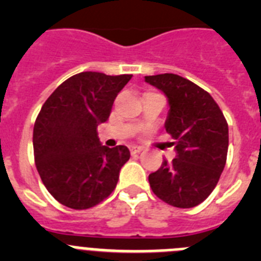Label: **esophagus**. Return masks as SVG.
<instances>
[{
	"instance_id": "1",
	"label": "esophagus",
	"mask_w": 261,
	"mask_h": 261,
	"mask_svg": "<svg viewBox=\"0 0 261 261\" xmlns=\"http://www.w3.org/2000/svg\"><path fill=\"white\" fill-rule=\"evenodd\" d=\"M130 149V153L132 154H137V153H141L142 150H144V147L141 146H136V145H133V146L129 147Z\"/></svg>"
}]
</instances>
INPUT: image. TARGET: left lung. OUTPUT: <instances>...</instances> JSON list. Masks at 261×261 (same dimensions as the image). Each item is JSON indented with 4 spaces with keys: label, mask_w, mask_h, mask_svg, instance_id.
Wrapping results in <instances>:
<instances>
[{
    "label": "left lung",
    "mask_w": 261,
    "mask_h": 261,
    "mask_svg": "<svg viewBox=\"0 0 261 261\" xmlns=\"http://www.w3.org/2000/svg\"><path fill=\"white\" fill-rule=\"evenodd\" d=\"M145 82L168 100L166 132L174 138L176 156L149 175L153 192L176 208H193L214 190L226 165L229 126L211 94L172 73L146 75Z\"/></svg>",
    "instance_id": "left-lung-1"
}]
</instances>
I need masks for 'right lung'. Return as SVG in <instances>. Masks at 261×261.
Returning <instances> with one entry per match:
<instances>
[{
	"mask_svg": "<svg viewBox=\"0 0 261 261\" xmlns=\"http://www.w3.org/2000/svg\"><path fill=\"white\" fill-rule=\"evenodd\" d=\"M132 74L82 71L57 87L34 125V155L48 192L71 209H89L107 199L130 156L124 145L107 147L98 138L117 94Z\"/></svg>",
	"mask_w": 261,
	"mask_h": 261,
	"instance_id": "obj_1",
	"label": "right lung"
}]
</instances>
